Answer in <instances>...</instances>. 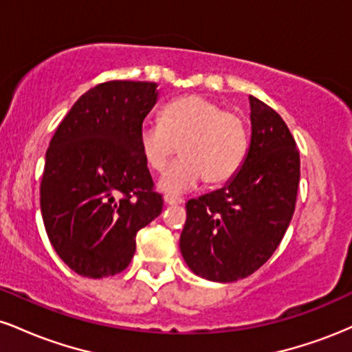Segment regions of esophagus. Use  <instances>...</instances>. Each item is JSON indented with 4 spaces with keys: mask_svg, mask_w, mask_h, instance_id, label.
I'll return each instance as SVG.
<instances>
[{
    "mask_svg": "<svg viewBox=\"0 0 352 352\" xmlns=\"http://www.w3.org/2000/svg\"><path fill=\"white\" fill-rule=\"evenodd\" d=\"M164 201H165V205H182L184 204V200L179 199V197H173V195H165Z\"/></svg>",
    "mask_w": 352,
    "mask_h": 352,
    "instance_id": "34e87169",
    "label": "esophagus"
}]
</instances>
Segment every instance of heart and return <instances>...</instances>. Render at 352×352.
<instances>
[{
  "label": "heart",
  "mask_w": 352,
  "mask_h": 352,
  "mask_svg": "<svg viewBox=\"0 0 352 352\" xmlns=\"http://www.w3.org/2000/svg\"><path fill=\"white\" fill-rule=\"evenodd\" d=\"M139 147L155 172H164L179 148L182 159L159 182L162 192L177 195L195 188L204 179L208 185L232 179L248 151V129L236 112L190 94L168 102L160 122L142 124Z\"/></svg>",
  "instance_id": "b5f03b06"
}]
</instances>
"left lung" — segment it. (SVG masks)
<instances>
[{"label": "left lung", "instance_id": "8db88e82", "mask_svg": "<svg viewBox=\"0 0 352 352\" xmlns=\"http://www.w3.org/2000/svg\"><path fill=\"white\" fill-rule=\"evenodd\" d=\"M252 140L240 170L215 192L187 201L180 252L205 280L250 276L281 243L296 205L300 152L276 111L250 96Z\"/></svg>", "mask_w": 352, "mask_h": 352}]
</instances>
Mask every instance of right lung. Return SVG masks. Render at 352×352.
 I'll return each mask as SVG.
<instances>
[{"instance_id": "obj_1", "label": "right lung", "mask_w": 352, "mask_h": 352, "mask_svg": "<svg viewBox=\"0 0 352 352\" xmlns=\"http://www.w3.org/2000/svg\"><path fill=\"white\" fill-rule=\"evenodd\" d=\"M155 82L109 80L76 100L52 135L41 180V215L52 248L72 272H124L135 235L162 213L139 131L155 106Z\"/></svg>"}]
</instances>
